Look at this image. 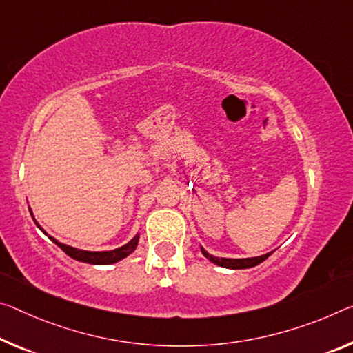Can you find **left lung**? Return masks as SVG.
I'll list each match as a JSON object with an SVG mask.
<instances>
[{
    "mask_svg": "<svg viewBox=\"0 0 353 353\" xmlns=\"http://www.w3.org/2000/svg\"><path fill=\"white\" fill-rule=\"evenodd\" d=\"M201 253H203L207 259H209L212 264L225 267V268H232V270H239V268H251L261 262H264L268 256L272 253H265L262 256H256V257H240V259H234V257H218V256H212L210 253L201 247Z\"/></svg>",
    "mask_w": 353,
    "mask_h": 353,
    "instance_id": "obj_1",
    "label": "left lung"
}]
</instances>
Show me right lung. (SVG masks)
Wrapping results in <instances>:
<instances>
[{"instance_id": "add662e5", "label": "right lung", "mask_w": 353, "mask_h": 353, "mask_svg": "<svg viewBox=\"0 0 353 353\" xmlns=\"http://www.w3.org/2000/svg\"><path fill=\"white\" fill-rule=\"evenodd\" d=\"M31 212V216L34 223L37 225V228L41 229V231L48 236V234L43 231L41 228V225L36 221L34 215H32V210ZM50 240H52L53 243L58 245V247L64 251L67 256H70L72 259L75 261H80V262H86V264H94V265H108V264H116V262H119L127 257L128 254H132L133 251L137 250L138 247V242H139V234H137L135 237H133L130 242H127L125 245H122L119 248H114V250H108V251H88V250H80V248H75V247H70V245H65L63 242H59V240H56L54 237L48 236Z\"/></svg>"}]
</instances>
